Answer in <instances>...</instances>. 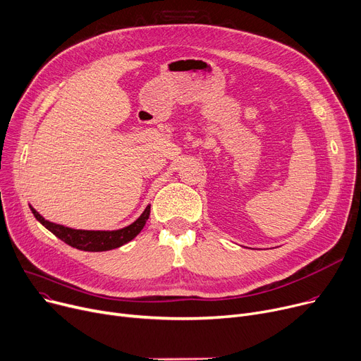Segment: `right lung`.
<instances>
[{"mask_svg":"<svg viewBox=\"0 0 361 361\" xmlns=\"http://www.w3.org/2000/svg\"><path fill=\"white\" fill-rule=\"evenodd\" d=\"M33 216L36 220L45 226L51 233L61 239L62 242H66L67 245L80 249V250H86V252H104V250H111L121 247L122 245L131 242L138 233L142 230L145 226L148 217H150V204L145 207L142 211V214L130 226L118 228V230H78V228H71L62 224H56L52 221L45 220L42 217L37 211L29 205Z\"/></svg>","mask_w":361,"mask_h":361,"instance_id":"right-lung-1","label":"right lung"}]
</instances>
